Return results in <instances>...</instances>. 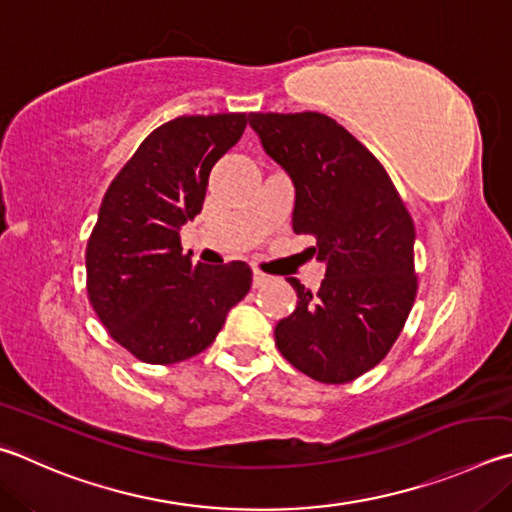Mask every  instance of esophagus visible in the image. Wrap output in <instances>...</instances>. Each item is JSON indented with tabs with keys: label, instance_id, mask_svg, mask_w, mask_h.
Listing matches in <instances>:
<instances>
[{
	"label": "esophagus",
	"instance_id": "34e87169",
	"mask_svg": "<svg viewBox=\"0 0 512 512\" xmlns=\"http://www.w3.org/2000/svg\"><path fill=\"white\" fill-rule=\"evenodd\" d=\"M268 282V275H264L262 271H253V288L264 286Z\"/></svg>",
	"mask_w": 512,
	"mask_h": 512
}]
</instances>
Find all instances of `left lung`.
Returning <instances> with one entry per match:
<instances>
[{
  "mask_svg": "<svg viewBox=\"0 0 512 512\" xmlns=\"http://www.w3.org/2000/svg\"><path fill=\"white\" fill-rule=\"evenodd\" d=\"M248 123L293 181V232L318 239L313 253L327 266L315 293L288 277L297 306L277 322L275 345L309 378L349 383L387 356L412 311V217L385 167L333 118L250 114Z\"/></svg>",
  "mask_w": 512,
  "mask_h": 512,
  "instance_id": "8db88e82",
  "label": "left lung"
}]
</instances>
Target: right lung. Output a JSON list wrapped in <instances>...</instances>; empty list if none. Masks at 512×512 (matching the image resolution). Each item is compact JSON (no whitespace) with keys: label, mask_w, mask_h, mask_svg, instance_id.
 I'll list each match as a JSON object with an SVG mask.
<instances>
[{"label":"right lung","mask_w":512,"mask_h":512,"mask_svg":"<svg viewBox=\"0 0 512 512\" xmlns=\"http://www.w3.org/2000/svg\"><path fill=\"white\" fill-rule=\"evenodd\" d=\"M246 123V114H215L156 127L102 199L87 244V293L109 336L138 360L172 365L197 356L250 291L246 262L194 266L179 235Z\"/></svg>","instance_id":"right-lung-1"}]
</instances>
